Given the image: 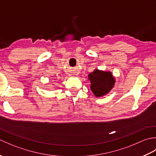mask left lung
<instances>
[{
    "label": "left lung",
    "instance_id": "obj_1",
    "mask_svg": "<svg viewBox=\"0 0 156 156\" xmlns=\"http://www.w3.org/2000/svg\"><path fill=\"white\" fill-rule=\"evenodd\" d=\"M90 89L95 97H101L108 94L114 87L115 79L111 72L95 69L88 74Z\"/></svg>",
    "mask_w": 156,
    "mask_h": 156
}]
</instances>
